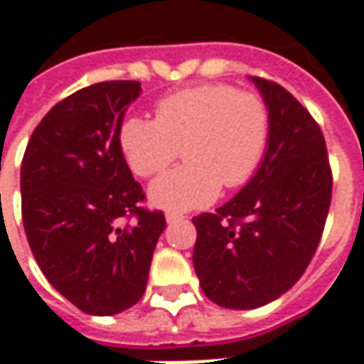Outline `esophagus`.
<instances>
[{
	"label": "esophagus",
	"instance_id": "esophagus-1",
	"mask_svg": "<svg viewBox=\"0 0 364 364\" xmlns=\"http://www.w3.org/2000/svg\"><path fill=\"white\" fill-rule=\"evenodd\" d=\"M177 220H183L181 214H177V213H167L166 214L167 224H173V222H177Z\"/></svg>",
	"mask_w": 364,
	"mask_h": 364
}]
</instances>
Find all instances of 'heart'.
<instances>
[{"label": "heart", "instance_id": "heart-1", "mask_svg": "<svg viewBox=\"0 0 364 364\" xmlns=\"http://www.w3.org/2000/svg\"><path fill=\"white\" fill-rule=\"evenodd\" d=\"M271 134L267 103L226 83H206L159 99L156 119L122 122L120 150L140 177L161 173L183 146L187 164L150 185L151 205L171 213L213 203L220 187L244 185L259 167Z\"/></svg>", "mask_w": 364, "mask_h": 364}]
</instances>
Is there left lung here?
I'll return each instance as SVG.
<instances>
[{
	"mask_svg": "<svg viewBox=\"0 0 364 364\" xmlns=\"http://www.w3.org/2000/svg\"><path fill=\"white\" fill-rule=\"evenodd\" d=\"M271 114L257 171L236 197L193 218V265L214 304L252 310L282 296L320 244L331 203L326 140L312 114L279 83L250 75Z\"/></svg>",
	"mask_w": 364,
	"mask_h": 364,
	"instance_id": "1",
	"label": "left lung"
}]
</instances>
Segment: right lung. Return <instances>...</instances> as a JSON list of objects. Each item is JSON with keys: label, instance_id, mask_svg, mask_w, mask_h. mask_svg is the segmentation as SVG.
Wrapping results in <instances>:
<instances>
[{"label": "right lung", "instance_id": "obj_1", "mask_svg": "<svg viewBox=\"0 0 364 364\" xmlns=\"http://www.w3.org/2000/svg\"><path fill=\"white\" fill-rule=\"evenodd\" d=\"M138 82H103L54 105L21 164V210L31 252L82 312L112 316L142 298L164 213L140 206L119 134Z\"/></svg>", "mask_w": 364, "mask_h": 364}]
</instances>
